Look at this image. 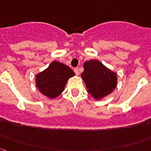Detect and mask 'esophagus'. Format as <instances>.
Masks as SVG:
<instances>
[{
	"instance_id": "34e87169",
	"label": "esophagus",
	"mask_w": 151,
	"mask_h": 151,
	"mask_svg": "<svg viewBox=\"0 0 151 151\" xmlns=\"http://www.w3.org/2000/svg\"><path fill=\"white\" fill-rule=\"evenodd\" d=\"M74 72H75V73H76V76H78V75H79V70H78V68L74 69Z\"/></svg>"
}]
</instances>
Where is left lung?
Here are the masks:
<instances>
[{"instance_id":"1","label":"left lung","mask_w":151,"mask_h":151,"mask_svg":"<svg viewBox=\"0 0 151 151\" xmlns=\"http://www.w3.org/2000/svg\"><path fill=\"white\" fill-rule=\"evenodd\" d=\"M81 76L85 83L87 92L96 100L108 96L117 86V73L112 71L99 60L85 61Z\"/></svg>"}]
</instances>
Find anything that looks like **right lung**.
<instances>
[{
  "instance_id": "add662e5",
  "label": "right lung",
  "mask_w": 151,
  "mask_h": 151,
  "mask_svg": "<svg viewBox=\"0 0 151 151\" xmlns=\"http://www.w3.org/2000/svg\"><path fill=\"white\" fill-rule=\"evenodd\" d=\"M74 76V72L68 66L52 61L47 69L36 74L35 86L44 96L54 99L62 93L68 79Z\"/></svg>"
}]
</instances>
